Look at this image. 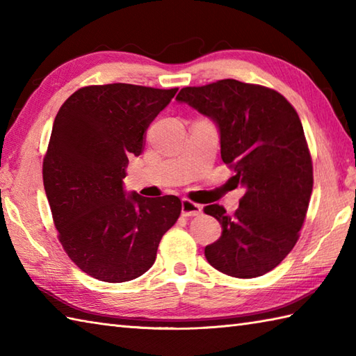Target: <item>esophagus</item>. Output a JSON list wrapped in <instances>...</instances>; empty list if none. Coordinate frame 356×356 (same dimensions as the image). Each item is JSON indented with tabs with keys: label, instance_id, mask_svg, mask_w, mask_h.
<instances>
[{
	"label": "esophagus",
	"instance_id": "34e87169",
	"mask_svg": "<svg viewBox=\"0 0 356 356\" xmlns=\"http://www.w3.org/2000/svg\"><path fill=\"white\" fill-rule=\"evenodd\" d=\"M202 214V207L188 199L182 200V216L184 217H195Z\"/></svg>",
	"mask_w": 356,
	"mask_h": 356
}]
</instances>
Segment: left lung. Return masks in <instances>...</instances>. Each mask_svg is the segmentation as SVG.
<instances>
[{
    "label": "left lung",
    "mask_w": 356,
    "mask_h": 356,
    "mask_svg": "<svg viewBox=\"0 0 356 356\" xmlns=\"http://www.w3.org/2000/svg\"><path fill=\"white\" fill-rule=\"evenodd\" d=\"M176 99L217 124L223 162L246 190L234 216L220 205L203 209L222 225L220 238L205 248L208 263L237 278L266 274L297 243L312 194V159L297 111L275 90L236 79L185 87Z\"/></svg>",
    "instance_id": "8db88e82"
}]
</instances>
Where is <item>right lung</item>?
I'll return each mask as SVG.
<instances>
[{
    "label": "right lung",
    "mask_w": 356,
    "mask_h": 356,
    "mask_svg": "<svg viewBox=\"0 0 356 356\" xmlns=\"http://www.w3.org/2000/svg\"><path fill=\"white\" fill-rule=\"evenodd\" d=\"M176 93L133 84L82 87L53 122L42 179L58 238L70 260L101 282L145 274L182 211L176 195L124 191L128 157L142 153L147 128Z\"/></svg>",
    "instance_id": "right-lung-1"
}]
</instances>
